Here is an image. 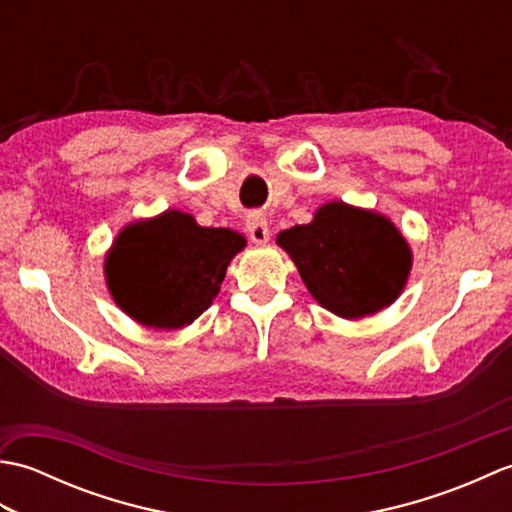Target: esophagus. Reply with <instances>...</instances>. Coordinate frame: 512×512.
<instances>
[{
  "label": "esophagus",
  "mask_w": 512,
  "mask_h": 512,
  "mask_svg": "<svg viewBox=\"0 0 512 512\" xmlns=\"http://www.w3.org/2000/svg\"><path fill=\"white\" fill-rule=\"evenodd\" d=\"M246 231L250 235V239H253L255 244H266L270 239V228H268V220L264 213H250L248 220H246Z\"/></svg>",
  "instance_id": "34e87169"
}]
</instances>
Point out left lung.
Returning a JSON list of instances; mask_svg holds the SVG:
<instances>
[{
  "mask_svg": "<svg viewBox=\"0 0 512 512\" xmlns=\"http://www.w3.org/2000/svg\"><path fill=\"white\" fill-rule=\"evenodd\" d=\"M277 244L319 306L350 321L389 308L413 264L409 242L387 215L341 200L321 204L312 222L281 231Z\"/></svg>",
  "mask_w": 512,
  "mask_h": 512,
  "instance_id": "obj_1",
  "label": "left lung"
}]
</instances>
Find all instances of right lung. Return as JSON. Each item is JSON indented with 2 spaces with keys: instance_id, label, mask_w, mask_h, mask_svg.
<instances>
[{
  "instance_id": "add662e5",
  "label": "right lung",
  "mask_w": 512,
  "mask_h": 512,
  "mask_svg": "<svg viewBox=\"0 0 512 512\" xmlns=\"http://www.w3.org/2000/svg\"><path fill=\"white\" fill-rule=\"evenodd\" d=\"M246 237L169 209L129 222L105 257L114 303L145 328L180 330L211 306Z\"/></svg>"
}]
</instances>
